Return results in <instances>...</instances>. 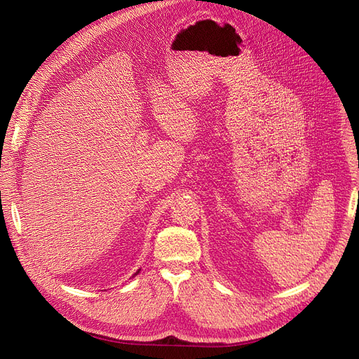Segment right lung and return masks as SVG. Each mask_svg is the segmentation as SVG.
<instances>
[{"mask_svg": "<svg viewBox=\"0 0 359 359\" xmlns=\"http://www.w3.org/2000/svg\"><path fill=\"white\" fill-rule=\"evenodd\" d=\"M137 273H138V272H137Z\"/></svg>", "mask_w": 359, "mask_h": 359, "instance_id": "1", "label": "right lung"}]
</instances>
